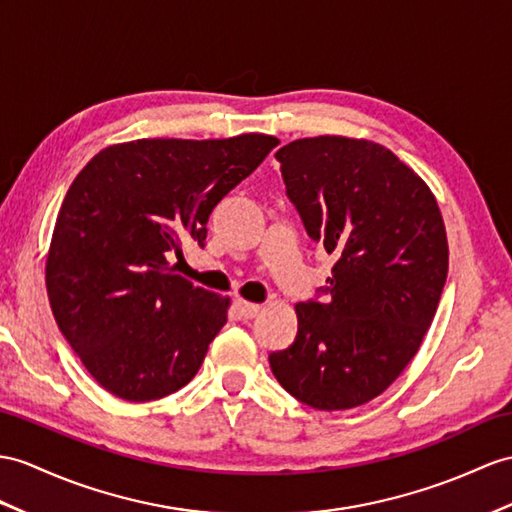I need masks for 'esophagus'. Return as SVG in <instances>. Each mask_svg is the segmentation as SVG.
Returning a JSON list of instances; mask_svg holds the SVG:
<instances>
[{"label":"esophagus","mask_w":512,"mask_h":512,"mask_svg":"<svg viewBox=\"0 0 512 512\" xmlns=\"http://www.w3.org/2000/svg\"><path fill=\"white\" fill-rule=\"evenodd\" d=\"M234 306L241 313V317H245V319H254L260 313V310H263V306L254 304V302H247V299H236Z\"/></svg>","instance_id":"1"}]
</instances>
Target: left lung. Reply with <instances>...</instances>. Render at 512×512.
I'll return each instance as SVG.
<instances>
[{
    "label": "left lung",
    "mask_w": 512,
    "mask_h": 512,
    "mask_svg": "<svg viewBox=\"0 0 512 512\" xmlns=\"http://www.w3.org/2000/svg\"><path fill=\"white\" fill-rule=\"evenodd\" d=\"M276 158L308 236L336 263L328 302L295 304L297 336L271 371L310 408L363 406L400 378L439 306L450 263L439 204L373 141L313 136Z\"/></svg>",
    "instance_id": "left-lung-1"
}]
</instances>
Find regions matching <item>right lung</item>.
I'll return each instance as SVG.
<instances>
[{
  "instance_id": "add662e5",
  "label": "right lung",
  "mask_w": 512,
  "mask_h": 512,
  "mask_svg": "<svg viewBox=\"0 0 512 512\" xmlns=\"http://www.w3.org/2000/svg\"><path fill=\"white\" fill-rule=\"evenodd\" d=\"M280 141L139 139L104 147L62 199L45 263L49 304L86 371L126 402L180 391L226 326L230 297L169 258L204 245L213 208Z\"/></svg>"
}]
</instances>
